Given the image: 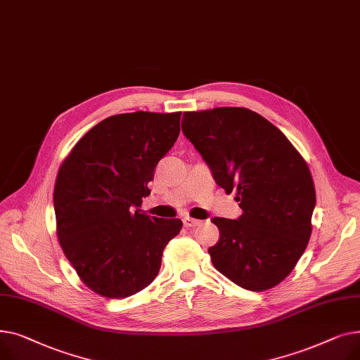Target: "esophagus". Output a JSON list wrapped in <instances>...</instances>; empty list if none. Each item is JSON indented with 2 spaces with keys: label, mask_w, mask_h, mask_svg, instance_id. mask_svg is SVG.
Segmentation results:
<instances>
[{
  "label": "esophagus",
  "mask_w": 360,
  "mask_h": 360,
  "mask_svg": "<svg viewBox=\"0 0 360 360\" xmlns=\"http://www.w3.org/2000/svg\"><path fill=\"white\" fill-rule=\"evenodd\" d=\"M182 221H184L185 228H195V226L201 224V220H197V219H193V217H184Z\"/></svg>",
  "instance_id": "obj_1"
}]
</instances>
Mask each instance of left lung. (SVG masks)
<instances>
[{
	"label": "left lung",
	"mask_w": 360,
	"mask_h": 360,
	"mask_svg": "<svg viewBox=\"0 0 360 360\" xmlns=\"http://www.w3.org/2000/svg\"><path fill=\"white\" fill-rule=\"evenodd\" d=\"M182 132L242 209L214 217L220 238L209 248L217 271L254 292L269 290L297 264L312 232L315 186L299 151L270 121L247 108L184 112Z\"/></svg>",
	"instance_id": "left-lung-1"
}]
</instances>
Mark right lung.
Here are the masks:
<instances>
[{
	"instance_id": "add662e5",
	"label": "right lung",
	"mask_w": 360,
	"mask_h": 360,
	"mask_svg": "<svg viewBox=\"0 0 360 360\" xmlns=\"http://www.w3.org/2000/svg\"><path fill=\"white\" fill-rule=\"evenodd\" d=\"M181 112H131L94 125L64 159L53 188L56 235L84 285L122 299L147 288L182 221L141 212L158 162L179 136Z\"/></svg>"
}]
</instances>
